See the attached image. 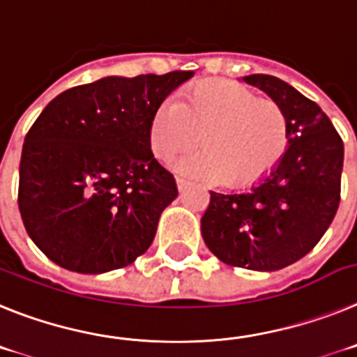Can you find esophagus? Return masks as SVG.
<instances>
[{"label": "esophagus", "instance_id": "obj_1", "mask_svg": "<svg viewBox=\"0 0 357 357\" xmlns=\"http://www.w3.org/2000/svg\"><path fill=\"white\" fill-rule=\"evenodd\" d=\"M176 181H178V188L179 190H185V188H187V185H188V181L185 178H181V176H178V179H176Z\"/></svg>", "mask_w": 357, "mask_h": 357}]
</instances>
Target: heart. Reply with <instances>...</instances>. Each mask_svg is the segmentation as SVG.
<instances>
[{"label":"heart","mask_w":357,"mask_h":357,"mask_svg":"<svg viewBox=\"0 0 357 357\" xmlns=\"http://www.w3.org/2000/svg\"><path fill=\"white\" fill-rule=\"evenodd\" d=\"M287 138L284 107L230 80L197 82L176 104H161L149 127L151 149L161 161L174 160L199 140L203 151L178 169L210 181L226 178L230 185L268 174L286 151Z\"/></svg>","instance_id":"obj_1"}]
</instances>
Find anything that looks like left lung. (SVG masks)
I'll use <instances>...</instances> for the list:
<instances>
[{
  "mask_svg": "<svg viewBox=\"0 0 357 357\" xmlns=\"http://www.w3.org/2000/svg\"><path fill=\"white\" fill-rule=\"evenodd\" d=\"M284 107L286 153L266 178L243 192H210L201 234L225 264L277 271L307 255L340 206L343 142L316 102L273 75L243 77Z\"/></svg>",
  "mask_w": 357,
  "mask_h": 357,
  "instance_id": "8db88e82",
  "label": "left lung"
}]
</instances>
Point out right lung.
Returning <instances> with one entry per match:
<instances>
[{
  "label": "right lung",
  "instance_id": "obj_1",
  "mask_svg": "<svg viewBox=\"0 0 357 357\" xmlns=\"http://www.w3.org/2000/svg\"><path fill=\"white\" fill-rule=\"evenodd\" d=\"M194 71L104 77L57 95L24 136L21 219L36 246L70 271L132 264L153 244L174 176L151 151L161 102Z\"/></svg>",
  "mask_w": 357,
  "mask_h": 357
}]
</instances>
